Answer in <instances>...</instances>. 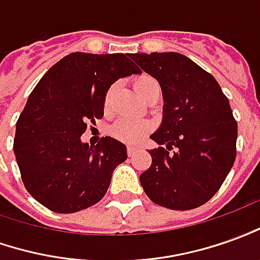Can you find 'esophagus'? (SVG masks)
Here are the masks:
<instances>
[{"label":"esophagus","mask_w":260,"mask_h":260,"mask_svg":"<svg viewBox=\"0 0 260 260\" xmlns=\"http://www.w3.org/2000/svg\"><path fill=\"white\" fill-rule=\"evenodd\" d=\"M137 151V148L136 147H127V154H128V157H132L134 155V153Z\"/></svg>","instance_id":"34e87169"}]
</instances>
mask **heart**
<instances>
[{
    "label": "heart",
    "instance_id": "1",
    "mask_svg": "<svg viewBox=\"0 0 260 260\" xmlns=\"http://www.w3.org/2000/svg\"><path fill=\"white\" fill-rule=\"evenodd\" d=\"M155 86H158L157 80L150 78V76H140L134 80V89L140 96ZM113 90H114V87L112 86L106 93V98H105V107L106 109H109L110 103H112ZM150 130H151V126L146 120L133 119V117H120L110 127V134L116 140L121 141V143L136 144V143L143 140Z\"/></svg>",
    "mask_w": 260,
    "mask_h": 260
}]
</instances>
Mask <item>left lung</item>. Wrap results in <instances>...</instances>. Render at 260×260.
<instances>
[{"label": "left lung", "instance_id": "left-lung-1", "mask_svg": "<svg viewBox=\"0 0 260 260\" xmlns=\"http://www.w3.org/2000/svg\"><path fill=\"white\" fill-rule=\"evenodd\" d=\"M158 80L162 121L151 139L166 147L150 150L151 166L140 175L144 192L175 211L204 205L221 188L236 157L238 124L215 78L177 52L132 53ZM173 147L177 148L170 153Z\"/></svg>", "mask_w": 260, "mask_h": 260}]
</instances>
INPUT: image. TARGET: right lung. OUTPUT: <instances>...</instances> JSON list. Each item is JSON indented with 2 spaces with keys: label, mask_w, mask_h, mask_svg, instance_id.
Listing matches in <instances>:
<instances>
[{
  "label": "right lung",
  "mask_w": 260,
  "mask_h": 260,
  "mask_svg": "<svg viewBox=\"0 0 260 260\" xmlns=\"http://www.w3.org/2000/svg\"><path fill=\"white\" fill-rule=\"evenodd\" d=\"M137 73L130 53L73 52L38 82L17 121L14 153L25 188L39 204L72 214L105 197L127 148L107 136L92 147L80 136L103 117L110 86Z\"/></svg>",
  "instance_id": "obj_1"
}]
</instances>
